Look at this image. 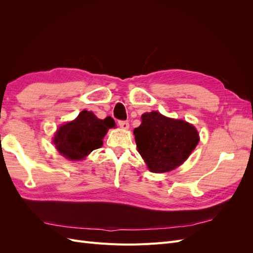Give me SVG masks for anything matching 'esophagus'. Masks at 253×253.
<instances>
[{
	"instance_id": "1",
	"label": "esophagus",
	"mask_w": 253,
	"mask_h": 253,
	"mask_svg": "<svg viewBox=\"0 0 253 253\" xmlns=\"http://www.w3.org/2000/svg\"><path fill=\"white\" fill-rule=\"evenodd\" d=\"M118 125H119V126H120L121 128H124V129H127L128 126H129L128 122L126 121V120H120V121H118Z\"/></svg>"
}]
</instances>
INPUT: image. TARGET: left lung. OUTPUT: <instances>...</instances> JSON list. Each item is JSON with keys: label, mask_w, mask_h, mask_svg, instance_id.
I'll list each match as a JSON object with an SVG mask.
<instances>
[{"label": "left lung", "mask_w": 253, "mask_h": 253, "mask_svg": "<svg viewBox=\"0 0 253 253\" xmlns=\"http://www.w3.org/2000/svg\"><path fill=\"white\" fill-rule=\"evenodd\" d=\"M134 129L139 154L149 170L165 173L179 167L195 149L200 136L188 122L168 118L158 112L144 113Z\"/></svg>", "instance_id": "left-lung-1"}]
</instances>
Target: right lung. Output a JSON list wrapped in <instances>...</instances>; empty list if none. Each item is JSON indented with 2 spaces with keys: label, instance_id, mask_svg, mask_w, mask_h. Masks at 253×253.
I'll use <instances>...</instances> for the list:
<instances>
[{
  "label": "right lung",
  "instance_id": "1",
  "mask_svg": "<svg viewBox=\"0 0 253 253\" xmlns=\"http://www.w3.org/2000/svg\"><path fill=\"white\" fill-rule=\"evenodd\" d=\"M116 124L112 117L98 119L94 113L82 111L75 120L59 126L53 143L61 155L70 160H81L103 144V137Z\"/></svg>",
  "mask_w": 253,
  "mask_h": 253
}]
</instances>
